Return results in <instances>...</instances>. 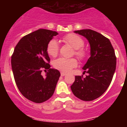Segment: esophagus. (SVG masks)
<instances>
[{"instance_id":"34e87169","label":"esophagus","mask_w":127,"mask_h":127,"mask_svg":"<svg viewBox=\"0 0 127 127\" xmlns=\"http://www.w3.org/2000/svg\"><path fill=\"white\" fill-rule=\"evenodd\" d=\"M66 74L64 73V72H61V75L62 76H64Z\"/></svg>"}]
</instances>
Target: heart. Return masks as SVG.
I'll use <instances>...</instances> for the list:
<instances>
[{"mask_svg":"<svg viewBox=\"0 0 127 127\" xmlns=\"http://www.w3.org/2000/svg\"><path fill=\"white\" fill-rule=\"evenodd\" d=\"M63 41L75 49L74 53L80 59H83L86 57V51L82 48L84 46V41L81 37L76 34L70 33L64 37ZM47 51L49 55L53 57L57 55L59 52V44L57 40L52 39L50 41L47 45ZM53 66L56 69L59 70L64 72H68L73 68L77 66V61L74 58H59L53 61Z\"/></svg>","mask_w":127,"mask_h":127,"instance_id":"obj_1","label":"heart"}]
</instances>
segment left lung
<instances>
[{
    "label": "left lung",
    "instance_id": "left-lung-1",
    "mask_svg": "<svg viewBox=\"0 0 127 127\" xmlns=\"http://www.w3.org/2000/svg\"><path fill=\"white\" fill-rule=\"evenodd\" d=\"M86 38L90 46V57L82 67L85 78L76 76L70 88L74 95L83 101L100 97L109 86L116 68L114 49L109 39L92 30L74 31Z\"/></svg>",
    "mask_w": 127,
    "mask_h": 127
}]
</instances>
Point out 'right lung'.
Wrapping results in <instances>:
<instances>
[{"label": "right lung", "mask_w": 127, "mask_h": 127, "mask_svg": "<svg viewBox=\"0 0 127 127\" xmlns=\"http://www.w3.org/2000/svg\"><path fill=\"white\" fill-rule=\"evenodd\" d=\"M55 31L39 29L23 37L16 46L11 64L15 82L24 96L35 103H43L53 95L61 73L51 68L47 45ZM42 69L46 77L41 75ZM48 69V72L46 70Z\"/></svg>", "instance_id": "right-lung-1"}]
</instances>
